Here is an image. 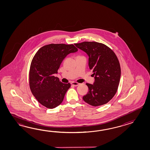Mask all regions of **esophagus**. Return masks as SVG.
Wrapping results in <instances>:
<instances>
[{
	"label": "esophagus",
	"instance_id": "1",
	"mask_svg": "<svg viewBox=\"0 0 150 150\" xmlns=\"http://www.w3.org/2000/svg\"><path fill=\"white\" fill-rule=\"evenodd\" d=\"M71 85H73V86H78V85H79L80 83H76V82L74 81V82H72V83H71Z\"/></svg>",
	"mask_w": 150,
	"mask_h": 150
}]
</instances>
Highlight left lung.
<instances>
[{"mask_svg":"<svg viewBox=\"0 0 150 150\" xmlns=\"http://www.w3.org/2000/svg\"><path fill=\"white\" fill-rule=\"evenodd\" d=\"M89 56L88 65L95 76L94 83H86L88 92L84 101L93 106L103 105L114 96L118 89L121 67L115 52L106 45L96 42L74 44Z\"/></svg>","mask_w":150,"mask_h":150,"instance_id":"left-lung-1","label":"left lung"}]
</instances>
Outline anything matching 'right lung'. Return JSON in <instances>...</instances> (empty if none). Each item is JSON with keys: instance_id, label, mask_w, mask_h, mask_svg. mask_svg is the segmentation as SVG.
Here are the masks:
<instances>
[{"instance_id": "right-lung-1", "label": "right lung", "mask_w": 150, "mask_h": 150, "mask_svg": "<svg viewBox=\"0 0 150 150\" xmlns=\"http://www.w3.org/2000/svg\"><path fill=\"white\" fill-rule=\"evenodd\" d=\"M77 51L74 45L50 44L42 47L35 54L29 70V87L42 105L54 108L63 101L71 84L62 83L54 74H57L67 54Z\"/></svg>"}]
</instances>
